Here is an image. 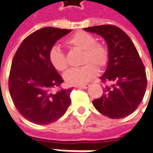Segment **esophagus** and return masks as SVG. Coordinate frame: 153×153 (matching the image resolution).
Returning <instances> with one entry per match:
<instances>
[{
	"label": "esophagus",
	"mask_w": 153,
	"mask_h": 153,
	"mask_svg": "<svg viewBox=\"0 0 153 153\" xmlns=\"http://www.w3.org/2000/svg\"><path fill=\"white\" fill-rule=\"evenodd\" d=\"M76 87H78V88H82V89H87L89 87V85L86 84V85H76Z\"/></svg>",
	"instance_id": "34e87169"
}]
</instances>
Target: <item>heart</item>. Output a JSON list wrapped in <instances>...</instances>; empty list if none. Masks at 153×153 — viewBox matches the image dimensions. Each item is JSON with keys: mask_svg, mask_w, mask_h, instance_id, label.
I'll list each match as a JSON object with an SVG mask.
<instances>
[{"mask_svg": "<svg viewBox=\"0 0 153 153\" xmlns=\"http://www.w3.org/2000/svg\"><path fill=\"white\" fill-rule=\"evenodd\" d=\"M66 45L83 51L79 68L67 72L64 79L69 85H79L85 84L97 75L98 68L102 69L109 62V50L104 43L96 41L95 36L85 31H78L66 40ZM49 62L56 71L64 72L68 68L66 56L56 45L51 48Z\"/></svg>", "mask_w": 153, "mask_h": 153, "instance_id": "heart-1", "label": "heart"}]
</instances>
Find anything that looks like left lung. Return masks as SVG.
<instances>
[{
    "label": "left lung",
    "mask_w": 153,
    "mask_h": 153,
    "mask_svg": "<svg viewBox=\"0 0 153 153\" xmlns=\"http://www.w3.org/2000/svg\"><path fill=\"white\" fill-rule=\"evenodd\" d=\"M85 31L100 34L109 50V62L102 83V96L92 102L98 112L111 119H122L138 108L146 89L145 66L134 43L119 27L104 24L85 28Z\"/></svg>",
    "instance_id": "1"
}]
</instances>
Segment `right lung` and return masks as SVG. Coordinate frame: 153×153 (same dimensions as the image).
Here are the masks:
<instances>
[{
    "label": "right lung",
    "instance_id": "right-lung-1",
    "mask_svg": "<svg viewBox=\"0 0 153 153\" xmlns=\"http://www.w3.org/2000/svg\"><path fill=\"white\" fill-rule=\"evenodd\" d=\"M71 29L45 27L26 37L14 55L8 80L9 92L19 113L36 124L55 122L69 107L71 89H61L63 79L49 62L56 40Z\"/></svg>",
    "mask_w": 153,
    "mask_h": 153
}]
</instances>
